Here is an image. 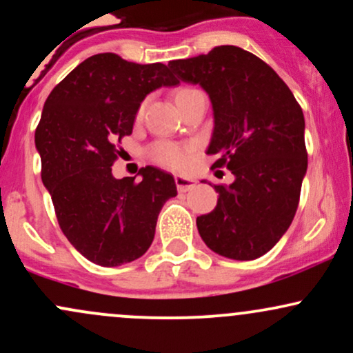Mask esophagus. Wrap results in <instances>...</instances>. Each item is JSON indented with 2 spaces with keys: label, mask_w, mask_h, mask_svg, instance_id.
Listing matches in <instances>:
<instances>
[{
  "label": "esophagus",
  "mask_w": 353,
  "mask_h": 353,
  "mask_svg": "<svg viewBox=\"0 0 353 353\" xmlns=\"http://www.w3.org/2000/svg\"><path fill=\"white\" fill-rule=\"evenodd\" d=\"M176 185L179 192H188L192 188H196V181L190 179V177H184V176H176Z\"/></svg>",
  "instance_id": "34e87169"
}]
</instances>
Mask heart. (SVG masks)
Wrapping results in <instances>:
<instances>
[{
	"mask_svg": "<svg viewBox=\"0 0 353 353\" xmlns=\"http://www.w3.org/2000/svg\"><path fill=\"white\" fill-rule=\"evenodd\" d=\"M194 91H196V89H190V88L177 89L176 94H174V99H176V103H179L182 98H185V96ZM143 109L144 106H141L139 116L143 114ZM192 151H194L192 145H184V144H176V143L163 141V143L154 144L149 154H151L152 161H156L157 164L176 169V171H181V169H185L190 164Z\"/></svg>",
	"mask_w": 353,
	"mask_h": 353,
	"instance_id": "b5f03b06",
	"label": "heart"
}]
</instances>
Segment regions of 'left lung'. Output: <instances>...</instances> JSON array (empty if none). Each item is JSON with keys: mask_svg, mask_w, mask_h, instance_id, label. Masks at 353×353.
<instances>
[{"mask_svg": "<svg viewBox=\"0 0 353 353\" xmlns=\"http://www.w3.org/2000/svg\"><path fill=\"white\" fill-rule=\"evenodd\" d=\"M169 68L209 94L214 131L205 152L217 156L212 168L228 165L236 177L214 185L217 205L197 217V230L216 254L254 261L281 241L297 210L307 172L302 108L277 72L242 48L217 46Z\"/></svg>", "mask_w": 353, "mask_h": 353, "instance_id": "obj_1", "label": "left lung"}]
</instances>
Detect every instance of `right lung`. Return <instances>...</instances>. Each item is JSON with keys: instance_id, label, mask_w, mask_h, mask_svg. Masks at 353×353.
Segmentation results:
<instances>
[{"instance_id": "right-lung-1", "label": "right lung", "mask_w": 353, "mask_h": 353, "mask_svg": "<svg viewBox=\"0 0 353 353\" xmlns=\"http://www.w3.org/2000/svg\"><path fill=\"white\" fill-rule=\"evenodd\" d=\"M177 84L163 63L101 52L76 66L44 103L34 134L43 184L63 234L94 264L117 267L144 255L161 209L177 196L171 174L152 165L141 169V182L111 172L116 144L132 132L145 96Z\"/></svg>"}]
</instances>
